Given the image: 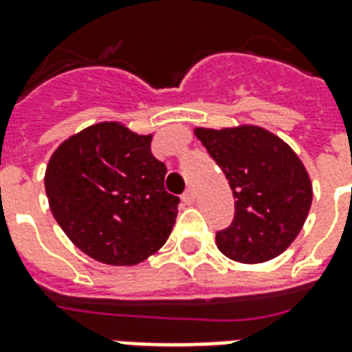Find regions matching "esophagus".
<instances>
[{
    "label": "esophagus",
    "instance_id": "1",
    "mask_svg": "<svg viewBox=\"0 0 352 352\" xmlns=\"http://www.w3.org/2000/svg\"><path fill=\"white\" fill-rule=\"evenodd\" d=\"M182 201H184V205H194L195 201V192L192 188H188L186 192L182 194Z\"/></svg>",
    "mask_w": 352,
    "mask_h": 352
}]
</instances>
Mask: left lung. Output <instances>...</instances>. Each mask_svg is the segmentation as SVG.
I'll use <instances>...</instances> for the list:
<instances>
[{
  "mask_svg": "<svg viewBox=\"0 0 352 352\" xmlns=\"http://www.w3.org/2000/svg\"><path fill=\"white\" fill-rule=\"evenodd\" d=\"M229 181L234 218L216 243L236 262H265L299 234L312 205V184L299 157L260 127L195 129Z\"/></svg>",
  "mask_w": 352,
  "mask_h": 352,
  "instance_id": "1",
  "label": "left lung"
}]
</instances>
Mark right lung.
I'll return each mask as SVG.
<instances>
[{"instance_id":"1","label":"right lung","mask_w":352,"mask_h":352,"mask_svg":"<svg viewBox=\"0 0 352 352\" xmlns=\"http://www.w3.org/2000/svg\"><path fill=\"white\" fill-rule=\"evenodd\" d=\"M168 168L151 136L98 123L63 142L45 170L53 218L88 256L134 265L170 236L181 199L166 192Z\"/></svg>"}]
</instances>
